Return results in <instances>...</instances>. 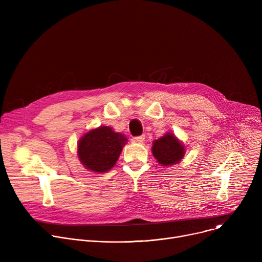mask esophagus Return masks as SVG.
Wrapping results in <instances>:
<instances>
[{
	"label": "esophagus",
	"mask_w": 262,
	"mask_h": 262,
	"mask_svg": "<svg viewBox=\"0 0 262 262\" xmlns=\"http://www.w3.org/2000/svg\"><path fill=\"white\" fill-rule=\"evenodd\" d=\"M145 141V136H139V137H135L133 139V143H137V144H141Z\"/></svg>",
	"instance_id": "esophagus-1"
}]
</instances>
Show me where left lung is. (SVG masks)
<instances>
[{
	"label": "left lung",
	"mask_w": 262,
	"mask_h": 262,
	"mask_svg": "<svg viewBox=\"0 0 262 262\" xmlns=\"http://www.w3.org/2000/svg\"><path fill=\"white\" fill-rule=\"evenodd\" d=\"M152 155L163 167H170L181 162L185 155L183 143L172 133H166L163 137L152 142Z\"/></svg>",
	"instance_id": "obj_1"
}]
</instances>
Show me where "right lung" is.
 Here are the masks:
<instances>
[{
    "label": "right lung",
    "instance_id": "obj_1",
    "mask_svg": "<svg viewBox=\"0 0 262 262\" xmlns=\"http://www.w3.org/2000/svg\"><path fill=\"white\" fill-rule=\"evenodd\" d=\"M127 138L110 126L101 125L85 133L78 142L81 164L94 173H105L117 163Z\"/></svg>",
    "mask_w": 262,
    "mask_h": 262
}]
</instances>
